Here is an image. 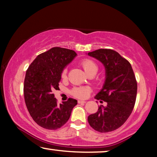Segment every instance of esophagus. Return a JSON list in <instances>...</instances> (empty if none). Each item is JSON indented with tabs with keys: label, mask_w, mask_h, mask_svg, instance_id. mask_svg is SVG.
I'll return each instance as SVG.
<instances>
[{
	"label": "esophagus",
	"mask_w": 157,
	"mask_h": 157,
	"mask_svg": "<svg viewBox=\"0 0 157 157\" xmlns=\"http://www.w3.org/2000/svg\"><path fill=\"white\" fill-rule=\"evenodd\" d=\"M78 104H85L86 101H81V100H78Z\"/></svg>",
	"instance_id": "34e87169"
}]
</instances>
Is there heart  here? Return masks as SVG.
I'll return each instance as SVG.
<instances>
[{
	"mask_svg": "<svg viewBox=\"0 0 157 157\" xmlns=\"http://www.w3.org/2000/svg\"><path fill=\"white\" fill-rule=\"evenodd\" d=\"M80 64L81 67L83 68V69L84 70L86 74L89 75V76H93L98 72V66L94 60H92L91 59H85L81 61ZM67 68H63V70L61 71V77L63 79H66L67 78ZM90 92H91V89H90L89 88L84 86L74 87V89L71 90L72 95L75 96V97L78 98H86L87 96H89Z\"/></svg>",
	"mask_w": 157,
	"mask_h": 157,
	"instance_id": "b5f03b06",
	"label": "heart"
}]
</instances>
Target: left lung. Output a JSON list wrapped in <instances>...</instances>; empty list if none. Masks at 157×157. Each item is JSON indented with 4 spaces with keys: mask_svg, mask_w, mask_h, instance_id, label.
<instances>
[{
    "mask_svg": "<svg viewBox=\"0 0 157 157\" xmlns=\"http://www.w3.org/2000/svg\"><path fill=\"white\" fill-rule=\"evenodd\" d=\"M88 55L98 59L106 68V80L95 98L107 103L98 106L97 112L88 117L94 130L106 133L119 128L125 123L134 109L136 98L137 82L129 62L117 51L98 49Z\"/></svg>",
    "mask_w": 157,
    "mask_h": 157,
    "instance_id": "1",
    "label": "left lung"
}]
</instances>
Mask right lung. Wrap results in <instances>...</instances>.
<instances>
[{
  "label": "right lung",
  "mask_w": 157,
  "mask_h": 157,
  "mask_svg": "<svg viewBox=\"0 0 157 157\" xmlns=\"http://www.w3.org/2000/svg\"><path fill=\"white\" fill-rule=\"evenodd\" d=\"M76 56L73 50L53 47L38 55L28 68L23 86L25 105L34 121L43 128H61L77 104L69 98L59 105L53 94L59 89L61 71Z\"/></svg>",
  "instance_id": "right-lung-1"
}]
</instances>
